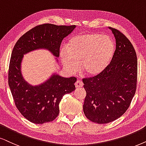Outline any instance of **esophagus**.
<instances>
[{
  "mask_svg": "<svg viewBox=\"0 0 146 146\" xmlns=\"http://www.w3.org/2000/svg\"><path fill=\"white\" fill-rule=\"evenodd\" d=\"M75 87H76L77 88H82L83 86H84V84H83V83L81 82V81L77 80V82H75Z\"/></svg>",
  "mask_w": 146,
  "mask_h": 146,
  "instance_id": "esophagus-1",
  "label": "esophagus"
}]
</instances>
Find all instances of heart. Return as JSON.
I'll use <instances>...</instances> for the list:
<instances>
[{"instance_id": "heart-1", "label": "heart", "mask_w": 146, "mask_h": 146, "mask_svg": "<svg viewBox=\"0 0 146 146\" xmlns=\"http://www.w3.org/2000/svg\"><path fill=\"white\" fill-rule=\"evenodd\" d=\"M61 50L60 57L64 67L70 73L77 71L78 64L86 75L95 77L102 73L113 58L115 45L108 35L85 33L72 37Z\"/></svg>"}]
</instances>
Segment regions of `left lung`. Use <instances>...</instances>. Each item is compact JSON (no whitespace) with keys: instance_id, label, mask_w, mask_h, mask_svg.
<instances>
[{"instance_id":"left-lung-1","label":"left lung","mask_w":146,"mask_h":146,"mask_svg":"<svg viewBox=\"0 0 146 146\" xmlns=\"http://www.w3.org/2000/svg\"><path fill=\"white\" fill-rule=\"evenodd\" d=\"M116 40L113 58L102 73L83 79L86 91L83 109L90 121L105 124L126 112L136 91L137 54L132 44L117 29L109 27Z\"/></svg>"}]
</instances>
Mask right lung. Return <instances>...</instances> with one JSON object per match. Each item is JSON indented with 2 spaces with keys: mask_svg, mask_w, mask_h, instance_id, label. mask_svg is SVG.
Here are the masks:
<instances>
[{
  "mask_svg": "<svg viewBox=\"0 0 146 146\" xmlns=\"http://www.w3.org/2000/svg\"><path fill=\"white\" fill-rule=\"evenodd\" d=\"M75 27L50 23L38 25L23 34L13 49L9 86L16 107L30 122L43 124L54 121L59 113V103L63 96L75 90L74 84L77 79L74 77L66 78L54 73L46 82L32 86L25 80L21 73L24 54L36 50L46 49L57 59L62 40Z\"/></svg>",
  "mask_w": 146,
  "mask_h": 146,
  "instance_id": "obj_1",
  "label": "right lung"
}]
</instances>
